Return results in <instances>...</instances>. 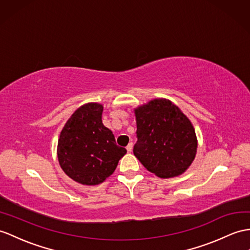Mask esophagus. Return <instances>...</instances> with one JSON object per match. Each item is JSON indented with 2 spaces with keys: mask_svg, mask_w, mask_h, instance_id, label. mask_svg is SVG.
<instances>
[{
  "mask_svg": "<svg viewBox=\"0 0 250 250\" xmlns=\"http://www.w3.org/2000/svg\"><path fill=\"white\" fill-rule=\"evenodd\" d=\"M126 149H127V151H128V153H130V151L132 150V143L131 142L126 146Z\"/></svg>",
  "mask_w": 250,
  "mask_h": 250,
  "instance_id": "obj_1",
  "label": "esophagus"
}]
</instances>
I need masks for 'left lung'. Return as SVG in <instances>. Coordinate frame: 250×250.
Wrapping results in <instances>:
<instances>
[{
    "instance_id": "obj_1",
    "label": "left lung",
    "mask_w": 250,
    "mask_h": 250,
    "mask_svg": "<svg viewBox=\"0 0 250 250\" xmlns=\"http://www.w3.org/2000/svg\"><path fill=\"white\" fill-rule=\"evenodd\" d=\"M138 141L133 154L143 167L160 178L185 173L195 159V129L178 106L154 99L135 108Z\"/></svg>"
}]
</instances>
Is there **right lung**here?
<instances>
[{"mask_svg":"<svg viewBox=\"0 0 250 250\" xmlns=\"http://www.w3.org/2000/svg\"><path fill=\"white\" fill-rule=\"evenodd\" d=\"M102 104L88 103L66 121L57 145L59 166L66 176L83 186L105 181L127 150L115 143L112 131L102 122Z\"/></svg>","mask_w":250,"mask_h":250,"instance_id":"add662e5","label":"right lung"}]
</instances>
